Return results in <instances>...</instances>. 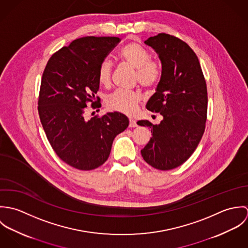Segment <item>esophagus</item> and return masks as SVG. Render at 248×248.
Masks as SVG:
<instances>
[{"label": "esophagus", "mask_w": 248, "mask_h": 248, "mask_svg": "<svg viewBox=\"0 0 248 248\" xmlns=\"http://www.w3.org/2000/svg\"><path fill=\"white\" fill-rule=\"evenodd\" d=\"M129 127H130V128H136V127H138L137 121L134 120V119H130V120H129Z\"/></svg>", "instance_id": "esophagus-1"}]
</instances>
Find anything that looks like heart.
Here are the masks:
<instances>
[{"label":"heart","instance_id":"heart-1","mask_svg":"<svg viewBox=\"0 0 248 248\" xmlns=\"http://www.w3.org/2000/svg\"><path fill=\"white\" fill-rule=\"evenodd\" d=\"M118 58L121 62L136 69L134 83H140L145 89H155L159 85L163 76L162 64L158 59L151 58L149 50L140 44L131 42L124 46L118 52ZM111 73L112 62L105 58L101 61L97 70L98 82L108 87L111 81ZM141 99V92L139 89H120L108 95L106 104L109 109L133 115L137 112L138 105Z\"/></svg>","mask_w":248,"mask_h":248}]
</instances>
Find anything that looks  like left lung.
<instances>
[{
	"instance_id": "obj_1",
	"label": "left lung",
	"mask_w": 248,
	"mask_h": 248,
	"mask_svg": "<svg viewBox=\"0 0 248 248\" xmlns=\"http://www.w3.org/2000/svg\"><path fill=\"white\" fill-rule=\"evenodd\" d=\"M145 44L158 53L163 76L156 93L146 108L159 112L163 120L147 126L153 138L141 150L142 157L152 167L166 171L184 163L201 141L207 119V87L200 61L182 40L167 33L150 37Z\"/></svg>"
}]
</instances>
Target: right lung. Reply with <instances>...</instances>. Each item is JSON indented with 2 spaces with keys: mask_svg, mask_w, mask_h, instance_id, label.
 Masks as SVG:
<instances>
[{
  "mask_svg": "<svg viewBox=\"0 0 248 248\" xmlns=\"http://www.w3.org/2000/svg\"><path fill=\"white\" fill-rule=\"evenodd\" d=\"M120 41L94 36L73 40L52 54L43 72L38 96L42 126L60 159L78 170L101 166L114 138L129 126L128 118L117 111L88 121L84 117L87 105L100 100L95 97L98 67Z\"/></svg>",
  "mask_w": 248,
  "mask_h": 248,
  "instance_id": "add662e5",
  "label": "right lung"
}]
</instances>
